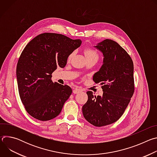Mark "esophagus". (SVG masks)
Here are the masks:
<instances>
[{"label":"esophagus","mask_w":157,"mask_h":157,"mask_svg":"<svg viewBox=\"0 0 157 157\" xmlns=\"http://www.w3.org/2000/svg\"><path fill=\"white\" fill-rule=\"evenodd\" d=\"M81 91H82V89H81L79 88H75L73 92L74 94H78V93H79Z\"/></svg>","instance_id":"1"}]
</instances>
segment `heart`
<instances>
[{
  "label": "heart",
  "mask_w": 157,
  "mask_h": 157,
  "mask_svg": "<svg viewBox=\"0 0 157 157\" xmlns=\"http://www.w3.org/2000/svg\"><path fill=\"white\" fill-rule=\"evenodd\" d=\"M84 55L86 56V58L87 59H98V54L97 53V52L93 49V48H87L84 50ZM73 56V53L70 54L68 56V60L71 59V58H72Z\"/></svg>",
  "instance_id": "heart-1"
}]
</instances>
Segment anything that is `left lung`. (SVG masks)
I'll use <instances>...</instances> for the list:
<instances>
[{
	"instance_id": "8db88e82",
	"label": "left lung",
	"mask_w": 157,
	"mask_h": 157,
	"mask_svg": "<svg viewBox=\"0 0 157 157\" xmlns=\"http://www.w3.org/2000/svg\"><path fill=\"white\" fill-rule=\"evenodd\" d=\"M94 47L104 56L101 68L93 76V81L102 85L103 94L96 96L87 91L88 99L82 110L87 122L102 127L119 119L130 102L134 93L133 63L127 52L113 40L105 39Z\"/></svg>"
}]
</instances>
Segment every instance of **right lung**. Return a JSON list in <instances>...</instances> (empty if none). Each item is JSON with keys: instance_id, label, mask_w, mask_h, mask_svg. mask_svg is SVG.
Returning a JSON list of instances; mask_svg holds the SVG:
<instances>
[{"instance_id": "obj_1", "label": "right lung", "mask_w": 157, "mask_h": 157, "mask_svg": "<svg viewBox=\"0 0 157 157\" xmlns=\"http://www.w3.org/2000/svg\"><path fill=\"white\" fill-rule=\"evenodd\" d=\"M81 40L65 35L44 33L32 39L21 52L17 66L18 93L27 113L47 121L55 118L72 93L68 85L52 80L58 66L64 68Z\"/></svg>"}]
</instances>
